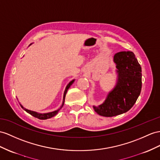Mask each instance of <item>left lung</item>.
I'll list each match as a JSON object with an SVG mask.
<instances>
[{
    "mask_svg": "<svg viewBox=\"0 0 160 160\" xmlns=\"http://www.w3.org/2000/svg\"><path fill=\"white\" fill-rule=\"evenodd\" d=\"M117 82L108 94L103 103L93 105L95 112L104 117H112L126 113L132 108L142 87L141 67L131 51H122L115 54Z\"/></svg>",
    "mask_w": 160,
    "mask_h": 160,
    "instance_id": "1",
    "label": "left lung"
}]
</instances>
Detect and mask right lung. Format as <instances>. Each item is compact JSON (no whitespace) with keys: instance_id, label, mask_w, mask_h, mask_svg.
Returning <instances> with one entry per match:
<instances>
[{"instance_id":"right-lung-1","label":"right lung","mask_w":160,"mask_h":160,"mask_svg":"<svg viewBox=\"0 0 160 160\" xmlns=\"http://www.w3.org/2000/svg\"><path fill=\"white\" fill-rule=\"evenodd\" d=\"M31 44H30V46ZM74 81H75L74 79L72 80V81L69 82V84L67 85V87H66V88H65V90L64 93H63V103H62V105H61V107H60L58 109L55 110V111H53V112H48V113H38V112H36L31 111V110L26 109L25 108L23 107V105H22L21 103H19V105H20V106H21V107L22 108V109L25 110V111H26V112H28V113H30V115H32V116H34V117H35V118H38V119H40V120H47V119H48V118H51L54 117L55 116L57 115V113H58V112H59V110H60L61 108H62V107L63 106L64 102H65V95H66V93H67V92H68V90L69 88V87H71V85H72L73 82H74Z\"/></svg>"}]
</instances>
